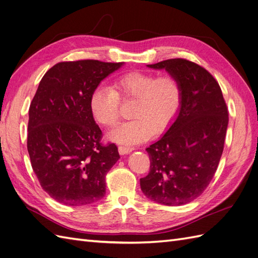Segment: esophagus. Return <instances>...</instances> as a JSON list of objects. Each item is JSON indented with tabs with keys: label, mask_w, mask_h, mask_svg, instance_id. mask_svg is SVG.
I'll use <instances>...</instances> for the list:
<instances>
[{
	"label": "esophagus",
	"mask_w": 258,
	"mask_h": 258,
	"mask_svg": "<svg viewBox=\"0 0 258 258\" xmlns=\"http://www.w3.org/2000/svg\"><path fill=\"white\" fill-rule=\"evenodd\" d=\"M133 150H134L133 147H126V146H120V147H118V153H120L121 155L131 154Z\"/></svg>",
	"instance_id": "obj_1"
}]
</instances>
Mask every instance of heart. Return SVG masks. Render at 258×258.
<instances>
[{
  "mask_svg": "<svg viewBox=\"0 0 258 258\" xmlns=\"http://www.w3.org/2000/svg\"><path fill=\"white\" fill-rule=\"evenodd\" d=\"M122 100L136 99L132 110L134 118L120 123L109 132V138L117 144L137 145L149 140L154 132L166 131L181 107L182 90L173 76L157 77L151 73L132 72L117 77L111 87H98L90 97V110L95 120L112 126L120 116Z\"/></svg>",
  "mask_w": 258,
  "mask_h": 258,
  "instance_id": "b5f03b06",
  "label": "heart"
}]
</instances>
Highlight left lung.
<instances>
[{"label":"left lung","mask_w":258,"mask_h":258,"mask_svg":"<svg viewBox=\"0 0 258 258\" xmlns=\"http://www.w3.org/2000/svg\"><path fill=\"white\" fill-rule=\"evenodd\" d=\"M147 66L176 78L182 100L166 133L146 148L150 170L141 188L151 201L180 206L200 196L215 175L228 128L227 104L219 84L196 63L171 58Z\"/></svg>","instance_id":"1"}]
</instances>
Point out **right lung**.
<instances>
[{"label": "right lung", "instance_id": "add662e5", "mask_svg": "<svg viewBox=\"0 0 258 258\" xmlns=\"http://www.w3.org/2000/svg\"><path fill=\"white\" fill-rule=\"evenodd\" d=\"M124 63L61 62L42 77L29 108L27 149L41 187L69 206L96 203L105 175L120 159L114 144L102 146L90 97Z\"/></svg>", "mask_w": 258, "mask_h": 258}]
</instances>
